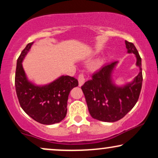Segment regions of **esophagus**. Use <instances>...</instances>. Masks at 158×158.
Returning <instances> with one entry per match:
<instances>
[{"instance_id": "34e87169", "label": "esophagus", "mask_w": 158, "mask_h": 158, "mask_svg": "<svg viewBox=\"0 0 158 158\" xmlns=\"http://www.w3.org/2000/svg\"><path fill=\"white\" fill-rule=\"evenodd\" d=\"M78 80H79V86H81L85 83V76L83 73H81L79 75V77H78Z\"/></svg>"}]
</instances>
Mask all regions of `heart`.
Returning <instances> with one entry per match:
<instances>
[{
  "instance_id": "1",
  "label": "heart",
  "mask_w": 158,
  "mask_h": 158,
  "mask_svg": "<svg viewBox=\"0 0 158 158\" xmlns=\"http://www.w3.org/2000/svg\"><path fill=\"white\" fill-rule=\"evenodd\" d=\"M98 66H99V64H96L95 66H94V67H95V68H97Z\"/></svg>"
}]
</instances>
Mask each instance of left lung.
Instances as JSON below:
<instances>
[{
    "mask_svg": "<svg viewBox=\"0 0 158 158\" xmlns=\"http://www.w3.org/2000/svg\"><path fill=\"white\" fill-rule=\"evenodd\" d=\"M128 53H134L139 72L133 81L122 86L113 80L114 68L118 61L104 65L81 86L88 110L94 119L113 123L124 117L137 103L142 88L141 58L133 43L126 41Z\"/></svg>",
    "mask_w": 158,
    "mask_h": 158,
    "instance_id": "obj_1",
    "label": "left lung"
}]
</instances>
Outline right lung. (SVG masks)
I'll return each instance as SVG.
<instances>
[{"instance_id": "obj_1", "label": "right lung", "mask_w": 158, "mask_h": 158, "mask_svg": "<svg viewBox=\"0 0 158 158\" xmlns=\"http://www.w3.org/2000/svg\"><path fill=\"white\" fill-rule=\"evenodd\" d=\"M33 42L29 43L17 60L15 85L20 106L36 122L52 125L61 122L67 114L70 91L78 86V80L61 76L49 84L37 85L27 79L22 62Z\"/></svg>"}]
</instances>
